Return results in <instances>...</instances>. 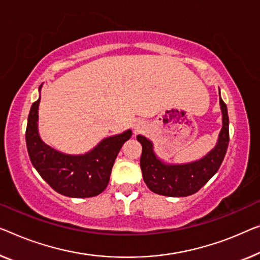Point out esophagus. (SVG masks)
Wrapping results in <instances>:
<instances>
[{"mask_svg":"<svg viewBox=\"0 0 260 260\" xmlns=\"http://www.w3.org/2000/svg\"><path fill=\"white\" fill-rule=\"evenodd\" d=\"M133 128L135 132H140V131L146 128V123L141 121V120H138V121H135L133 123Z\"/></svg>","mask_w":260,"mask_h":260,"instance_id":"obj_1","label":"esophagus"}]
</instances>
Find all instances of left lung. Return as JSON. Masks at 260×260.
Here are the masks:
<instances>
[{"mask_svg": "<svg viewBox=\"0 0 260 260\" xmlns=\"http://www.w3.org/2000/svg\"><path fill=\"white\" fill-rule=\"evenodd\" d=\"M222 129L216 146L200 160L188 164H167L157 157L153 142L143 135H138L142 145L140 167L143 181L150 190L158 195L170 197L190 196L200 190L219 169L229 146V117L226 105L220 98Z\"/></svg>", "mask_w": 260, "mask_h": 260, "instance_id": "left-lung-1", "label": "left lung"}]
</instances>
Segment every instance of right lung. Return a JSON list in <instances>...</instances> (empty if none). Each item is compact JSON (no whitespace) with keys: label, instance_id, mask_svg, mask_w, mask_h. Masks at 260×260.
<instances>
[{"label":"right lung","instance_id":"1","mask_svg":"<svg viewBox=\"0 0 260 260\" xmlns=\"http://www.w3.org/2000/svg\"><path fill=\"white\" fill-rule=\"evenodd\" d=\"M40 86V93L42 90ZM38 100L30 108L25 141L31 164L53 190L68 197L85 199L105 190L115 158L132 131L103 139L90 152L70 155L58 152L43 142L38 133Z\"/></svg>","mask_w":260,"mask_h":260}]
</instances>
